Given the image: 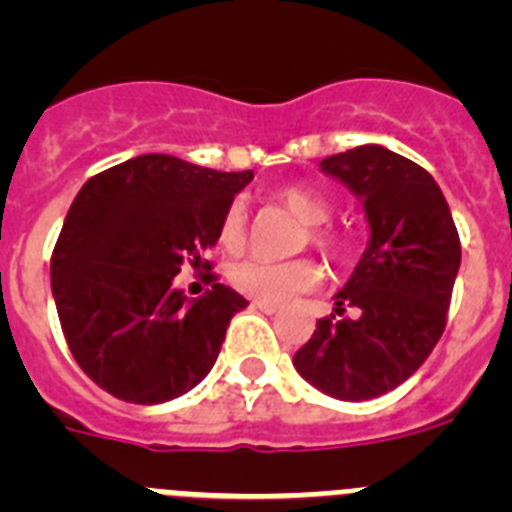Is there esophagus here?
I'll use <instances>...</instances> for the list:
<instances>
[{
  "label": "esophagus",
  "instance_id": "obj_1",
  "mask_svg": "<svg viewBox=\"0 0 512 512\" xmlns=\"http://www.w3.org/2000/svg\"><path fill=\"white\" fill-rule=\"evenodd\" d=\"M253 307H259V310L266 312V315H274V312L279 310V305H271V302H261V300L253 302Z\"/></svg>",
  "mask_w": 512,
  "mask_h": 512
}]
</instances>
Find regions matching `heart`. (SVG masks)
I'll use <instances>...</instances> for the list:
<instances>
[{"label": "heart", "mask_w": 512, "mask_h": 512, "mask_svg": "<svg viewBox=\"0 0 512 512\" xmlns=\"http://www.w3.org/2000/svg\"><path fill=\"white\" fill-rule=\"evenodd\" d=\"M271 197L305 223L302 243L318 248L330 261H341L346 256V238L328 225L330 202L323 194L305 184H282L271 192ZM243 238H246V212L241 205H230L220 220L217 241L225 251H238L243 246ZM320 279H323V271L312 259H248L230 269V284L238 292L253 300L271 302V305L287 302L289 297L318 287Z\"/></svg>", "instance_id": "1"}]
</instances>
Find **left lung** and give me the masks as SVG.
I'll return each instance as SVG.
<instances>
[{
    "label": "left lung",
    "mask_w": 512,
    "mask_h": 512,
    "mask_svg": "<svg viewBox=\"0 0 512 512\" xmlns=\"http://www.w3.org/2000/svg\"><path fill=\"white\" fill-rule=\"evenodd\" d=\"M320 166L359 194L372 238L336 295L339 318L318 320L295 369L336 400H372L413 377L441 338L459 233L433 176L400 153L359 146Z\"/></svg>",
    "instance_id": "8db88e82"
}]
</instances>
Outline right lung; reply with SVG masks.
I'll return each mask as SVG.
<instances>
[{
	"label": "right lung",
	"mask_w": 512,
	"mask_h": 512,
	"mask_svg": "<svg viewBox=\"0 0 512 512\" xmlns=\"http://www.w3.org/2000/svg\"><path fill=\"white\" fill-rule=\"evenodd\" d=\"M253 171L146 153L92 176L51 256L63 336L81 372L135 405L174 400L210 374L246 297L207 274L200 300L174 289L184 264L212 269L223 212Z\"/></svg>",
	"instance_id": "1"
}]
</instances>
